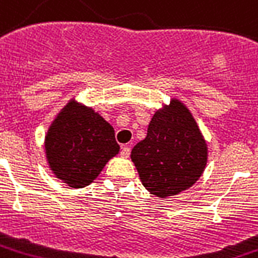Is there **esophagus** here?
Masks as SVG:
<instances>
[{"label": "esophagus", "mask_w": 258, "mask_h": 258, "mask_svg": "<svg viewBox=\"0 0 258 258\" xmlns=\"http://www.w3.org/2000/svg\"><path fill=\"white\" fill-rule=\"evenodd\" d=\"M130 153H131V147L130 146H123L121 147V151H120V154L123 155V157H130Z\"/></svg>", "instance_id": "obj_1"}]
</instances>
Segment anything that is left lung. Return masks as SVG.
Masks as SVG:
<instances>
[{
    "instance_id": "8db88e82",
    "label": "left lung",
    "mask_w": 258,
    "mask_h": 258,
    "mask_svg": "<svg viewBox=\"0 0 258 258\" xmlns=\"http://www.w3.org/2000/svg\"><path fill=\"white\" fill-rule=\"evenodd\" d=\"M131 160L143 186L158 198H168L199 180L207 164V145L188 108L172 100L155 112Z\"/></svg>"
}]
</instances>
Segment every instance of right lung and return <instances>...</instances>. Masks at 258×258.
<instances>
[{"label":"right lung","mask_w":258,"mask_h":258,"mask_svg":"<svg viewBox=\"0 0 258 258\" xmlns=\"http://www.w3.org/2000/svg\"><path fill=\"white\" fill-rule=\"evenodd\" d=\"M44 147L52 173L72 188L89 185L120 149L113 127L74 100L52 121Z\"/></svg>","instance_id":"obj_1"}]
</instances>
